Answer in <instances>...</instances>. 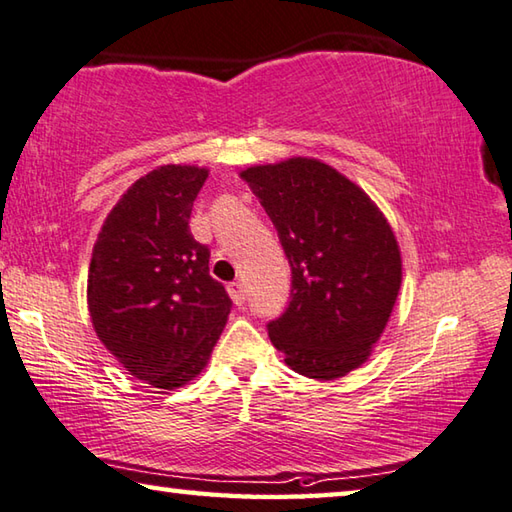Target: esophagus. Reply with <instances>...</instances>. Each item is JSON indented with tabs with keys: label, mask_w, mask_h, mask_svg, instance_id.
<instances>
[{
	"label": "esophagus",
	"mask_w": 512,
	"mask_h": 512,
	"mask_svg": "<svg viewBox=\"0 0 512 512\" xmlns=\"http://www.w3.org/2000/svg\"><path fill=\"white\" fill-rule=\"evenodd\" d=\"M227 292H229V297H231L233 303H236V306H242V303H245V288H242L240 281L229 283Z\"/></svg>",
	"instance_id": "34e87169"
}]
</instances>
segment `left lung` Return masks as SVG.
I'll use <instances>...</instances> for the list:
<instances>
[{
    "instance_id": "8db88e82",
    "label": "left lung",
    "mask_w": 512,
    "mask_h": 512,
    "mask_svg": "<svg viewBox=\"0 0 512 512\" xmlns=\"http://www.w3.org/2000/svg\"><path fill=\"white\" fill-rule=\"evenodd\" d=\"M270 215L292 267V299L270 321L285 364L337 380L369 360L396 306L402 256L389 220L360 186L315 157L240 173Z\"/></svg>"
}]
</instances>
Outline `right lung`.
Returning a JSON list of instances; mask_svg holds the SVG:
<instances>
[{
  "instance_id": "obj_1",
  "label": "right lung",
  "mask_w": 512,
  "mask_h": 512,
  "mask_svg": "<svg viewBox=\"0 0 512 512\" xmlns=\"http://www.w3.org/2000/svg\"><path fill=\"white\" fill-rule=\"evenodd\" d=\"M209 168L166 164L139 177L107 213L87 274L96 337L125 371L161 391L209 362L231 299L209 274V247L191 236Z\"/></svg>"
}]
</instances>
